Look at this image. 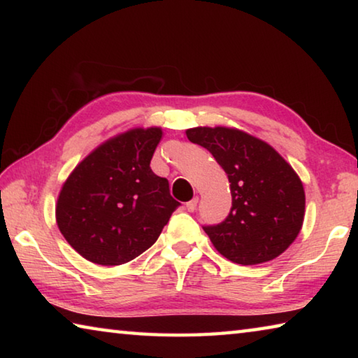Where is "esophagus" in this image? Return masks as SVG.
Returning a JSON list of instances; mask_svg holds the SVG:
<instances>
[{
	"label": "esophagus",
	"instance_id": "obj_1",
	"mask_svg": "<svg viewBox=\"0 0 358 358\" xmlns=\"http://www.w3.org/2000/svg\"><path fill=\"white\" fill-rule=\"evenodd\" d=\"M197 203H199V199H197V197L191 199L189 202H186V210H187V211H191V213H192V211L197 208Z\"/></svg>",
	"mask_w": 358,
	"mask_h": 358
}]
</instances>
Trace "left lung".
<instances>
[{
    "mask_svg": "<svg viewBox=\"0 0 358 358\" xmlns=\"http://www.w3.org/2000/svg\"><path fill=\"white\" fill-rule=\"evenodd\" d=\"M186 136L213 155L230 183L227 217L202 226L216 250L240 265L286 251L305 216V191L294 169L268 143L238 129L192 128Z\"/></svg>",
    "mask_w": 358,
    "mask_h": 358,
    "instance_id": "left-lung-1",
    "label": "left lung"
}]
</instances>
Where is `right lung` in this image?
Returning <instances> with one entry per match:
<instances>
[{
    "instance_id": "right-lung-1",
    "label": "right lung",
    "mask_w": 358,
    "mask_h": 358,
    "mask_svg": "<svg viewBox=\"0 0 358 358\" xmlns=\"http://www.w3.org/2000/svg\"><path fill=\"white\" fill-rule=\"evenodd\" d=\"M162 131L132 129L101 145L59 192L63 237L90 262L121 265L155 243L180 202L150 162Z\"/></svg>"
}]
</instances>
